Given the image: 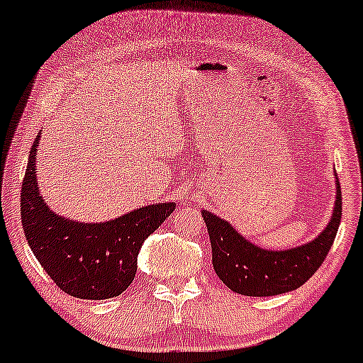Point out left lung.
<instances>
[{
    "instance_id": "left-lung-1",
    "label": "left lung",
    "mask_w": 363,
    "mask_h": 363,
    "mask_svg": "<svg viewBox=\"0 0 363 363\" xmlns=\"http://www.w3.org/2000/svg\"><path fill=\"white\" fill-rule=\"evenodd\" d=\"M213 250L216 276L231 291L243 296H277L298 289L321 267L333 245L342 220V189H336V204L328 226L318 238L291 250H262L247 242L225 220L203 211Z\"/></svg>"
}]
</instances>
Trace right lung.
Wrapping results in <instances>:
<instances>
[{
	"instance_id": "1",
	"label": "right lung",
	"mask_w": 363,
	"mask_h": 363,
	"mask_svg": "<svg viewBox=\"0 0 363 363\" xmlns=\"http://www.w3.org/2000/svg\"><path fill=\"white\" fill-rule=\"evenodd\" d=\"M35 138L21 182V225L32 252L64 292L79 299L116 298L133 282L140 247L174 213L162 203L106 221L77 223L49 209L38 194Z\"/></svg>"
}]
</instances>
